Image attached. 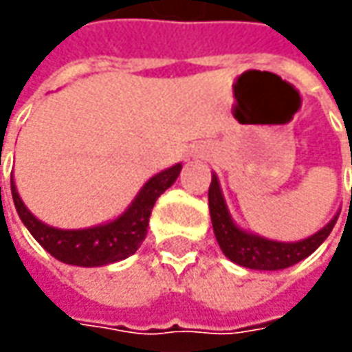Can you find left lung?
<instances>
[{
    "label": "left lung",
    "instance_id": "1",
    "mask_svg": "<svg viewBox=\"0 0 352 352\" xmlns=\"http://www.w3.org/2000/svg\"><path fill=\"white\" fill-rule=\"evenodd\" d=\"M208 199H210L213 233H215V239L225 252V256L233 263L247 266V268H254V270H282V268H288V266H294L296 263L304 261L305 256H309L329 236L331 229L337 223V217H339L337 215L316 235L307 236L300 243H276V241H268L263 236L245 233L231 221L215 176L211 178Z\"/></svg>",
    "mask_w": 352,
    "mask_h": 352
}]
</instances>
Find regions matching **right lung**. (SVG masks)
<instances>
[{
  "label": "right lung",
  "instance_id": "right-lung-1",
  "mask_svg": "<svg viewBox=\"0 0 352 352\" xmlns=\"http://www.w3.org/2000/svg\"><path fill=\"white\" fill-rule=\"evenodd\" d=\"M182 164H176L156 174L155 178L144 184L133 206L119 219L91 229L64 231L41 223L21 201L13 178H11V196L21 221L27 225V229L41 243V247L48 250L54 258L74 266H102V264L123 261L139 249V245L146 236L148 217L155 208V201L176 182Z\"/></svg>",
  "mask_w": 352,
  "mask_h": 352
}]
</instances>
